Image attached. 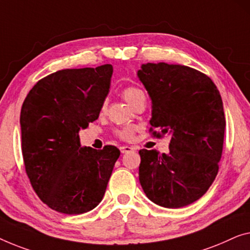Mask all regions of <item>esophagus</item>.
<instances>
[{
  "label": "esophagus",
  "instance_id": "esophagus-1",
  "mask_svg": "<svg viewBox=\"0 0 250 250\" xmlns=\"http://www.w3.org/2000/svg\"><path fill=\"white\" fill-rule=\"evenodd\" d=\"M132 150H135V148L129 147V146H122V147H120V151L122 152V154H125V152H130V151H132Z\"/></svg>",
  "mask_w": 250,
  "mask_h": 250
}]
</instances>
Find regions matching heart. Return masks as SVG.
Segmentation results:
<instances>
[{"label": "heart", "instance_id": "heart-1", "mask_svg": "<svg viewBox=\"0 0 250 250\" xmlns=\"http://www.w3.org/2000/svg\"><path fill=\"white\" fill-rule=\"evenodd\" d=\"M122 96H124V99L126 101V103L131 106L133 102L137 101L138 99L141 98V96H145V94L140 88L135 87V86H128L124 89V92H122ZM117 133L119 137L124 138V139H129L132 135V129L125 128L122 130H119Z\"/></svg>", "mask_w": 250, "mask_h": 250}]
</instances>
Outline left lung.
Here are the masks:
<instances>
[{
  "mask_svg": "<svg viewBox=\"0 0 250 250\" xmlns=\"http://www.w3.org/2000/svg\"><path fill=\"white\" fill-rule=\"evenodd\" d=\"M137 76L151 100L149 124L170 136L168 154L139 151L140 185L158 206L186 207L218 174L226 128L220 92L210 77L183 65L147 62Z\"/></svg>",
  "mask_w": 250,
  "mask_h": 250,
  "instance_id": "8db88e82",
  "label": "left lung"
}]
</instances>
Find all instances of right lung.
<instances>
[{"label":"right lung","instance_id":"obj_1","mask_svg":"<svg viewBox=\"0 0 250 250\" xmlns=\"http://www.w3.org/2000/svg\"><path fill=\"white\" fill-rule=\"evenodd\" d=\"M113 67L62 69L40 80L20 114L25 172L53 210L82 214L99 206L120 150L82 147L81 129L95 121L110 92Z\"/></svg>","mask_w":250,"mask_h":250}]
</instances>
